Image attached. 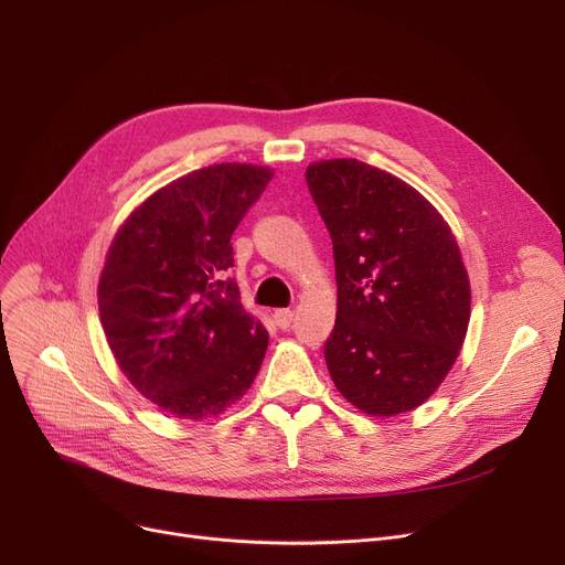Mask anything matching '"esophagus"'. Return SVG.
Listing matches in <instances>:
<instances>
[{
  "mask_svg": "<svg viewBox=\"0 0 565 565\" xmlns=\"http://www.w3.org/2000/svg\"><path fill=\"white\" fill-rule=\"evenodd\" d=\"M292 318H295V311H290V309H277V311H275V322L279 324L281 330H288V328H290Z\"/></svg>",
  "mask_w": 565,
  "mask_h": 565,
  "instance_id": "34e87169",
  "label": "esophagus"
}]
</instances>
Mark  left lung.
I'll return each mask as SVG.
<instances>
[{
  "instance_id": "1",
  "label": "left lung",
  "mask_w": 565,
  "mask_h": 565,
  "mask_svg": "<svg viewBox=\"0 0 565 565\" xmlns=\"http://www.w3.org/2000/svg\"><path fill=\"white\" fill-rule=\"evenodd\" d=\"M307 185L334 245L324 362L337 390L371 417L419 407L469 324V277L449 224L401 178L352 158L309 164Z\"/></svg>"
}]
</instances>
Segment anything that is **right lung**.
<instances>
[{
	"instance_id": "1",
	"label": "right lung",
	"mask_w": 565,
	"mask_h": 565,
	"mask_svg": "<svg viewBox=\"0 0 565 565\" xmlns=\"http://www.w3.org/2000/svg\"><path fill=\"white\" fill-rule=\"evenodd\" d=\"M273 169L224 162L192 171L137 205L116 231L98 309L132 387L178 419L217 417L260 369L267 332L241 305L231 235Z\"/></svg>"
}]
</instances>
